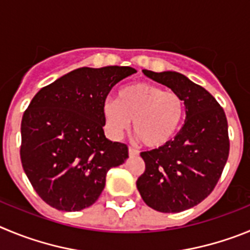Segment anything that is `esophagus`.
I'll return each mask as SVG.
<instances>
[{"mask_svg": "<svg viewBox=\"0 0 250 250\" xmlns=\"http://www.w3.org/2000/svg\"><path fill=\"white\" fill-rule=\"evenodd\" d=\"M128 153H129L130 157H134V156H138L139 150L136 149V148H133V147H129V149H128Z\"/></svg>", "mask_w": 250, "mask_h": 250, "instance_id": "1", "label": "esophagus"}]
</instances>
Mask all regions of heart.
Segmentation results:
<instances>
[{
    "instance_id": "obj_1",
    "label": "heart",
    "mask_w": 250,
    "mask_h": 250,
    "mask_svg": "<svg viewBox=\"0 0 250 250\" xmlns=\"http://www.w3.org/2000/svg\"><path fill=\"white\" fill-rule=\"evenodd\" d=\"M103 116L109 134L118 138L133 120L134 134L148 147H161L172 139L184 116L181 96L150 83L122 87L117 100L103 103Z\"/></svg>"
}]
</instances>
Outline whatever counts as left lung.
Listing matches in <instances>:
<instances>
[{
    "label": "left lung",
    "instance_id": "8db88e82",
    "mask_svg": "<svg viewBox=\"0 0 250 250\" xmlns=\"http://www.w3.org/2000/svg\"><path fill=\"white\" fill-rule=\"evenodd\" d=\"M143 73L181 96L186 121L166 145L141 153L146 170L137 179V188L154 210L183 212L206 199L222 175L229 156L226 113L212 94L182 73Z\"/></svg>",
    "mask_w": 250,
    "mask_h": 250
}]
</instances>
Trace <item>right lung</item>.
<instances>
[{
  "label": "right lung",
  "instance_id": "1",
  "mask_svg": "<svg viewBox=\"0 0 250 250\" xmlns=\"http://www.w3.org/2000/svg\"><path fill=\"white\" fill-rule=\"evenodd\" d=\"M127 66L82 67L37 92L21 123V162L37 194L77 212L97 201L105 175L128 158L127 146L105 138L103 103L112 87L136 73Z\"/></svg>",
  "mask_w": 250,
  "mask_h": 250
}]
</instances>
